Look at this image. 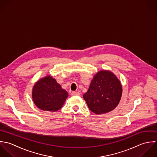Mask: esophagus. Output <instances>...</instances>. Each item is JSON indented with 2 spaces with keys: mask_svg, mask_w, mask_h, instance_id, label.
<instances>
[{
  "mask_svg": "<svg viewBox=\"0 0 157 157\" xmlns=\"http://www.w3.org/2000/svg\"><path fill=\"white\" fill-rule=\"evenodd\" d=\"M80 94L79 93V92H75V91H73V92H72L71 93V96H75V95H79Z\"/></svg>",
  "mask_w": 157,
  "mask_h": 157,
  "instance_id": "obj_1",
  "label": "esophagus"
}]
</instances>
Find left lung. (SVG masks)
I'll list each match as a JSON object with an SVG mask.
<instances>
[{
    "label": "left lung",
    "mask_w": 157,
    "mask_h": 157,
    "mask_svg": "<svg viewBox=\"0 0 157 157\" xmlns=\"http://www.w3.org/2000/svg\"><path fill=\"white\" fill-rule=\"evenodd\" d=\"M122 91L121 82L116 76L109 71L102 70L95 75L83 97L92 112L102 114L117 106Z\"/></svg>",
    "instance_id": "obj_1"
}]
</instances>
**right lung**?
Masks as SVG:
<instances>
[{"mask_svg": "<svg viewBox=\"0 0 157 157\" xmlns=\"http://www.w3.org/2000/svg\"><path fill=\"white\" fill-rule=\"evenodd\" d=\"M68 93L50 76L37 81L33 89V99L41 110L55 112L63 106Z\"/></svg>", "mask_w": 157, "mask_h": 157, "instance_id": "obj_1", "label": "right lung"}]
</instances>
